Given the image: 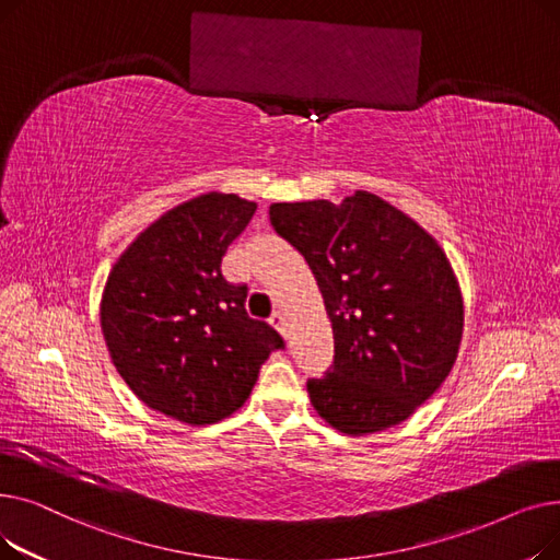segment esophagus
<instances>
[{
	"label": "esophagus",
	"instance_id": "34e87169",
	"mask_svg": "<svg viewBox=\"0 0 560 560\" xmlns=\"http://www.w3.org/2000/svg\"><path fill=\"white\" fill-rule=\"evenodd\" d=\"M270 325H272L277 331L285 334V317H283L281 311H275V313L270 315Z\"/></svg>",
	"mask_w": 560,
	"mask_h": 560
}]
</instances>
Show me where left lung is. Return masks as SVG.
Wrapping results in <instances>:
<instances>
[{
  "label": "left lung",
  "mask_w": 560,
  "mask_h": 560,
  "mask_svg": "<svg viewBox=\"0 0 560 560\" xmlns=\"http://www.w3.org/2000/svg\"><path fill=\"white\" fill-rule=\"evenodd\" d=\"M325 298L334 363L306 388L317 416L347 435L404 422L447 378L463 336V298L440 245L381 197L359 190L272 203Z\"/></svg>",
  "instance_id": "1"
}]
</instances>
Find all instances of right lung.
Returning <instances> with one entry per match:
<instances>
[{"label": "right lung", "mask_w": 560, "mask_h": 560, "mask_svg": "<svg viewBox=\"0 0 560 560\" xmlns=\"http://www.w3.org/2000/svg\"><path fill=\"white\" fill-rule=\"evenodd\" d=\"M256 213L209 192L147 226L113 265L102 331L133 395L186 424H213L249 397L283 338L245 311L247 285L222 277V256Z\"/></svg>", "instance_id": "obj_1"}]
</instances>
